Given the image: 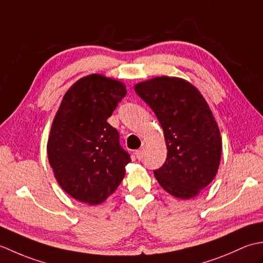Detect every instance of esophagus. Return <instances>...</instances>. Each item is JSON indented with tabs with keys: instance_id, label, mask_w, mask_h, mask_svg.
<instances>
[{
	"instance_id": "esophagus-1",
	"label": "esophagus",
	"mask_w": 263,
	"mask_h": 263,
	"mask_svg": "<svg viewBox=\"0 0 263 263\" xmlns=\"http://www.w3.org/2000/svg\"><path fill=\"white\" fill-rule=\"evenodd\" d=\"M136 154V157L140 160L142 157H143V154H144V150H143V148H141V149H139V150H137V152L135 153Z\"/></svg>"
}]
</instances>
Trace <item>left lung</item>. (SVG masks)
I'll list each match as a JSON object with an SVG mask.
<instances>
[{"instance_id": "left-lung-1", "label": "left lung", "mask_w": 263, "mask_h": 263, "mask_svg": "<svg viewBox=\"0 0 263 263\" xmlns=\"http://www.w3.org/2000/svg\"><path fill=\"white\" fill-rule=\"evenodd\" d=\"M135 90L164 131L167 158L155 177L173 197L194 198L214 180L221 157L220 131L208 103L192 83L176 77H156Z\"/></svg>"}]
</instances>
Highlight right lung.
I'll return each mask as SVG.
<instances>
[{"instance_id": "right-lung-1", "label": "right lung", "mask_w": 263, "mask_h": 263, "mask_svg": "<svg viewBox=\"0 0 263 263\" xmlns=\"http://www.w3.org/2000/svg\"><path fill=\"white\" fill-rule=\"evenodd\" d=\"M125 95L120 80L89 74L69 88L55 114L48 161L59 185L80 202L103 203L124 178L130 155L107 119Z\"/></svg>"}]
</instances>
